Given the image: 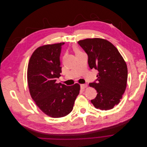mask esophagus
I'll use <instances>...</instances> for the list:
<instances>
[{
	"label": "esophagus",
	"mask_w": 147,
	"mask_h": 147,
	"mask_svg": "<svg viewBox=\"0 0 147 147\" xmlns=\"http://www.w3.org/2000/svg\"><path fill=\"white\" fill-rule=\"evenodd\" d=\"M87 87V84H80V88H81V89H82V90L85 89Z\"/></svg>",
	"instance_id": "34e87169"
}]
</instances>
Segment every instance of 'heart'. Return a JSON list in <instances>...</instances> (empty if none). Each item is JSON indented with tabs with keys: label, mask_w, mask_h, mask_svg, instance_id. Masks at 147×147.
I'll list each match as a JSON object with an SVG mask.
<instances>
[{
	"label": "heart",
	"mask_w": 147,
	"mask_h": 147,
	"mask_svg": "<svg viewBox=\"0 0 147 147\" xmlns=\"http://www.w3.org/2000/svg\"><path fill=\"white\" fill-rule=\"evenodd\" d=\"M72 49H73V50L74 51V52L76 54H79V53H82L81 51H80L76 46H74L72 47Z\"/></svg>",
	"instance_id": "heart-1"
}]
</instances>
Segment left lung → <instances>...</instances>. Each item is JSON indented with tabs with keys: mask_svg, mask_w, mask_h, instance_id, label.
<instances>
[{
	"mask_svg": "<svg viewBox=\"0 0 147 147\" xmlns=\"http://www.w3.org/2000/svg\"><path fill=\"white\" fill-rule=\"evenodd\" d=\"M88 55L90 69L98 70L97 82L89 86L97 90L96 97L91 100L95 108L112 109L118 105L126 88L127 67L123 58L115 46L106 39L92 38L78 42Z\"/></svg>",
	"mask_w": 147,
	"mask_h": 147,
	"instance_id": "1",
	"label": "left lung"
}]
</instances>
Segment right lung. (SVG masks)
Returning a JSON list of instances; mask_svg holds the SVG:
<instances>
[{"label": "right lung", "instance_id": "add662e5", "mask_svg": "<svg viewBox=\"0 0 147 147\" xmlns=\"http://www.w3.org/2000/svg\"><path fill=\"white\" fill-rule=\"evenodd\" d=\"M64 42L37 48L29 60L27 80L29 93L36 105L51 118H61L73 109L79 94L78 83L70 86L57 83L61 76L60 56Z\"/></svg>", "mask_w": 147, "mask_h": 147}]
</instances>
